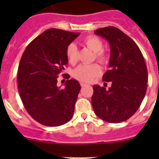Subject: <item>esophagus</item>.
<instances>
[{"mask_svg":"<svg viewBox=\"0 0 159 159\" xmlns=\"http://www.w3.org/2000/svg\"><path fill=\"white\" fill-rule=\"evenodd\" d=\"M88 85L87 84H85V83H83V82H81V87H84V86Z\"/></svg>","mask_w":159,"mask_h":159,"instance_id":"esophagus-1","label":"esophagus"}]
</instances>
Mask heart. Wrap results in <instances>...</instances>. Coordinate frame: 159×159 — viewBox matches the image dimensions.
Returning a JSON list of instances; mask_svg holds the SVG:
<instances>
[{
	"label": "heart",
	"instance_id": "heart-1",
	"mask_svg": "<svg viewBox=\"0 0 159 159\" xmlns=\"http://www.w3.org/2000/svg\"><path fill=\"white\" fill-rule=\"evenodd\" d=\"M82 43L94 52V57L98 62L105 64L108 61V56L107 53L102 49L103 42L102 40L94 35H89L83 38ZM66 55L68 61L72 65H75L78 61V51L76 45L73 43L67 47ZM102 73L100 66L97 64L91 65H80L74 70L72 75L78 81L83 83L91 82L95 78L98 77Z\"/></svg>",
	"mask_w": 159,
	"mask_h": 159
}]
</instances>
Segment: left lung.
Here are the masks:
<instances>
[{
  "mask_svg": "<svg viewBox=\"0 0 159 159\" xmlns=\"http://www.w3.org/2000/svg\"><path fill=\"white\" fill-rule=\"evenodd\" d=\"M108 41L111 54L102 81H111L106 89L93 86L91 105L94 113L103 121L119 123L131 118L140 107L147 90L148 70L140 49L127 34L115 27L94 30Z\"/></svg>",
  "mask_w": 159,
  "mask_h": 159,
  "instance_id": "left-lung-1",
  "label": "left lung"
}]
</instances>
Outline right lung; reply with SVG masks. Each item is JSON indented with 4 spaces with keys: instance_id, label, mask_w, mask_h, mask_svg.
I'll use <instances>...</instances> for the list:
<instances>
[{
    "instance_id": "1",
    "label": "right lung",
    "mask_w": 159,
    "mask_h": 159,
    "mask_svg": "<svg viewBox=\"0 0 159 159\" xmlns=\"http://www.w3.org/2000/svg\"><path fill=\"white\" fill-rule=\"evenodd\" d=\"M79 35L48 29L34 38L22 54L17 70L19 94L28 114L43 125H62L73 116L81 89L79 82L67 80L61 89L57 86V78L68 63L67 47Z\"/></svg>"
}]
</instances>
